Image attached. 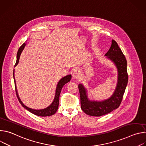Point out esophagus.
<instances>
[{
  "mask_svg": "<svg viewBox=\"0 0 146 146\" xmlns=\"http://www.w3.org/2000/svg\"><path fill=\"white\" fill-rule=\"evenodd\" d=\"M81 72L78 69H76L74 70V72H73L72 74V76L74 79H77L78 78H80V77L81 76Z\"/></svg>",
  "mask_w": 146,
  "mask_h": 146,
  "instance_id": "obj_1",
  "label": "esophagus"
}]
</instances>
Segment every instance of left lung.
I'll return each mask as SVG.
<instances>
[{
  "instance_id": "8db88e82",
  "label": "left lung",
  "mask_w": 146,
  "mask_h": 146,
  "mask_svg": "<svg viewBox=\"0 0 146 146\" xmlns=\"http://www.w3.org/2000/svg\"><path fill=\"white\" fill-rule=\"evenodd\" d=\"M105 56L113 62L117 69V86L113 94L109 98L97 101L90 100L88 97L87 90L82 84H78L81 108L89 115L99 117L107 114L117 109L121 103L127 86L128 76L127 60L115 40H112L111 47Z\"/></svg>"
}]
</instances>
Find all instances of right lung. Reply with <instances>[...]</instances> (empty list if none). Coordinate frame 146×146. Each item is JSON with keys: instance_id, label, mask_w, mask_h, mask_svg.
Returning <instances> with one entry per match:
<instances>
[{"instance_id": "add662e5", "label": "right lung", "mask_w": 146, "mask_h": 146, "mask_svg": "<svg viewBox=\"0 0 146 146\" xmlns=\"http://www.w3.org/2000/svg\"><path fill=\"white\" fill-rule=\"evenodd\" d=\"M25 46H26V43L25 42L21 46L19 47L18 51L17 52V61H16L15 65L14 66L15 67L18 64L20 55H21V54L23 50L24 49V48L25 47ZM13 77H14V80L15 92H16L17 96L18 98V99L19 103H21V105L23 106V107H24L27 110H28L29 112L34 114L35 115L40 116V117H47V116L52 115L56 112V111L58 110V106H59V95H60L61 90H62V88H63L64 85H65L66 83L69 82L70 81L71 78H72V75L71 74H69V75H67V76H66L64 77H62L59 81V82H58V84H57L56 90H55V97H54V100H53L52 102L51 103V105L50 106H48L47 108H46L45 109H43L35 110V109H31V108H29L27 107V106H25L24 105V104H23V102L21 100L18 95L17 89V87H16V83H15V77H14V71H13Z\"/></svg>"}]
</instances>
